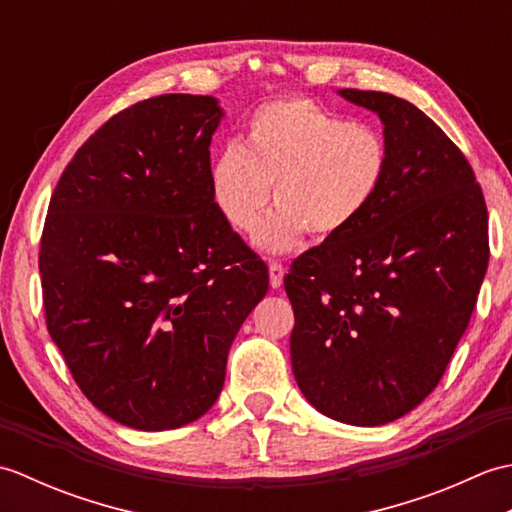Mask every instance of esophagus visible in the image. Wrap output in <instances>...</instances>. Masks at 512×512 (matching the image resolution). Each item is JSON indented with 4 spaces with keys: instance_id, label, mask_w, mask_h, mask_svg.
I'll return each instance as SVG.
<instances>
[{
    "instance_id": "34e87169",
    "label": "esophagus",
    "mask_w": 512,
    "mask_h": 512,
    "mask_svg": "<svg viewBox=\"0 0 512 512\" xmlns=\"http://www.w3.org/2000/svg\"><path fill=\"white\" fill-rule=\"evenodd\" d=\"M268 273H270V286L279 288L284 284V275H286V268L281 262H275V259H270L268 262Z\"/></svg>"
}]
</instances>
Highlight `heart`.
Segmentation results:
<instances>
[{"mask_svg":"<svg viewBox=\"0 0 512 512\" xmlns=\"http://www.w3.org/2000/svg\"><path fill=\"white\" fill-rule=\"evenodd\" d=\"M387 169L389 145L376 125L292 96L250 114L242 147L215 156L209 184L215 209L239 233L253 231L273 187L277 209L255 242L284 253L306 233L325 242L350 231L376 202Z\"/></svg>","mask_w":512,"mask_h":512,"instance_id":"1","label":"heart"}]
</instances>
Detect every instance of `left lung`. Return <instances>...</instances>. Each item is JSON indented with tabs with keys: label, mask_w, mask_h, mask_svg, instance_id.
Wrapping results in <instances>:
<instances>
[{
	"label": "left lung",
	"mask_w": 512,
	"mask_h": 512,
	"mask_svg": "<svg viewBox=\"0 0 512 512\" xmlns=\"http://www.w3.org/2000/svg\"><path fill=\"white\" fill-rule=\"evenodd\" d=\"M339 94L380 116L389 169L361 220L284 277L290 358L312 407L376 427L440 383L488 268V211L469 160L416 105L374 90Z\"/></svg>",
	"instance_id": "1"
}]
</instances>
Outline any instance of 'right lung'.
Returning <instances> with one entry per match:
<instances>
[{
  "instance_id": "1",
  "label": "right lung",
  "mask_w": 512,
  "mask_h": 512,
  "mask_svg": "<svg viewBox=\"0 0 512 512\" xmlns=\"http://www.w3.org/2000/svg\"><path fill=\"white\" fill-rule=\"evenodd\" d=\"M213 96L160 94L114 114L63 169L41 233L46 325L105 416L162 431L224 385L268 266L215 209Z\"/></svg>"
}]
</instances>
